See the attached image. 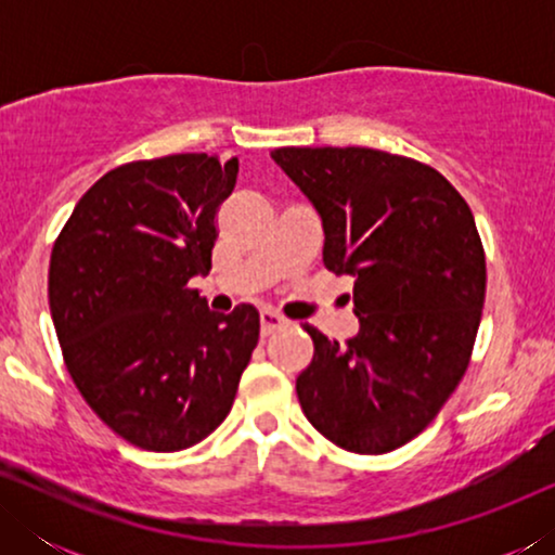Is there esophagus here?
I'll return each mask as SVG.
<instances>
[{
    "mask_svg": "<svg viewBox=\"0 0 555 555\" xmlns=\"http://www.w3.org/2000/svg\"><path fill=\"white\" fill-rule=\"evenodd\" d=\"M285 323H287L285 318L272 313V310H262V313H260V333H262V336H270V333L285 328Z\"/></svg>",
    "mask_w": 555,
    "mask_h": 555,
    "instance_id": "34e87169",
    "label": "esophagus"
}]
</instances>
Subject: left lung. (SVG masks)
<instances>
[{
  "instance_id": "1",
  "label": "left lung",
  "mask_w": 555,
  "mask_h": 555,
  "mask_svg": "<svg viewBox=\"0 0 555 555\" xmlns=\"http://www.w3.org/2000/svg\"><path fill=\"white\" fill-rule=\"evenodd\" d=\"M272 162L313 204L323 264L353 275L359 333L313 325V361L295 391L333 444L382 454L420 435L465 374L485 306L475 217L442 173L363 146H285Z\"/></svg>"
}]
</instances>
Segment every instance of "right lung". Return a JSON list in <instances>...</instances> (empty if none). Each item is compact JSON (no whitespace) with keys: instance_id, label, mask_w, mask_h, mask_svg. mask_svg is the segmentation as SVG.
Listing matches in <instances>:
<instances>
[{"instance_id":"right-lung-1","label":"right lung","mask_w":555,"mask_h":555,"mask_svg":"<svg viewBox=\"0 0 555 555\" xmlns=\"http://www.w3.org/2000/svg\"><path fill=\"white\" fill-rule=\"evenodd\" d=\"M240 162L173 154L95 181L52 247L48 298L82 399L128 442L186 450L230 414L260 313H215L192 278L211 268L217 207Z\"/></svg>"}]
</instances>
